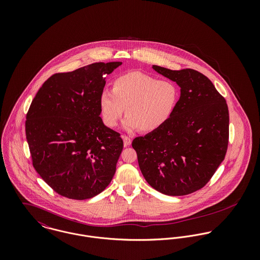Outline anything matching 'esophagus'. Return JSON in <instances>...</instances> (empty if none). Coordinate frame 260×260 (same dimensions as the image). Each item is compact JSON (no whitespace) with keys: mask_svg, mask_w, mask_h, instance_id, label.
<instances>
[{"mask_svg":"<svg viewBox=\"0 0 260 260\" xmlns=\"http://www.w3.org/2000/svg\"><path fill=\"white\" fill-rule=\"evenodd\" d=\"M122 138H123V141H124V146L125 147H128L129 145H131V143H132V140H131V138L130 137H128V136H122Z\"/></svg>","mask_w":260,"mask_h":260,"instance_id":"34e87169","label":"esophagus"}]
</instances>
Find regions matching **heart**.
<instances>
[{
    "instance_id": "b5f03b06",
    "label": "heart",
    "mask_w": 260,
    "mask_h": 260,
    "mask_svg": "<svg viewBox=\"0 0 260 260\" xmlns=\"http://www.w3.org/2000/svg\"><path fill=\"white\" fill-rule=\"evenodd\" d=\"M179 97V89L171 81L129 72L114 81L113 90L105 88L101 91L99 107L102 120L109 128L117 126L125 110V129L152 132L169 121Z\"/></svg>"
}]
</instances>
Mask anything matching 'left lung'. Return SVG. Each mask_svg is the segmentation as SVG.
I'll return each mask as SVG.
<instances>
[{
  "label": "left lung",
  "mask_w": 260,
  "mask_h": 260,
  "mask_svg": "<svg viewBox=\"0 0 260 260\" xmlns=\"http://www.w3.org/2000/svg\"><path fill=\"white\" fill-rule=\"evenodd\" d=\"M152 68L176 82L180 98L169 121L136 137L132 147L149 185L166 195H187L205 186L224 160L228 107L212 82L200 72Z\"/></svg>",
  "instance_id": "obj_1"
}]
</instances>
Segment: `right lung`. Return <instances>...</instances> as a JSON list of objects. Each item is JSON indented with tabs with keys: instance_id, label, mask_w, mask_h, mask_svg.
Wrapping results in <instances>:
<instances>
[{
	"instance_id": "1",
	"label": "right lung",
	"mask_w": 260,
	"mask_h": 260,
	"mask_svg": "<svg viewBox=\"0 0 260 260\" xmlns=\"http://www.w3.org/2000/svg\"><path fill=\"white\" fill-rule=\"evenodd\" d=\"M121 64L100 62L53 75L31 103L26 136L33 166L62 196L89 199L111 182L123 140L104 125L99 96L104 76Z\"/></svg>"
}]
</instances>
